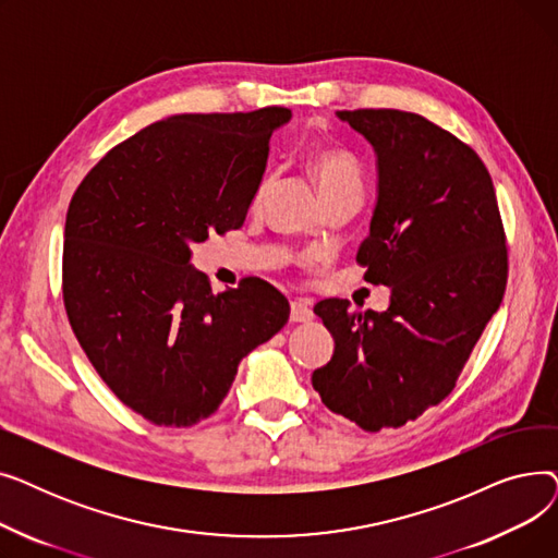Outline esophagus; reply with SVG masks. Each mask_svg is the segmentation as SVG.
Returning a JSON list of instances; mask_svg holds the SVG:
<instances>
[{
    "label": "esophagus",
    "instance_id": "1",
    "mask_svg": "<svg viewBox=\"0 0 558 558\" xmlns=\"http://www.w3.org/2000/svg\"><path fill=\"white\" fill-rule=\"evenodd\" d=\"M312 316H314V312H312V303L310 301H303V299L291 301L289 318L294 320V324H305V320H312Z\"/></svg>",
    "mask_w": 558,
    "mask_h": 558
}]
</instances>
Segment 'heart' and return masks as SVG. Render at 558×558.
Listing matches in <instances>:
<instances>
[{"label": "heart", "instance_id": "heart-1", "mask_svg": "<svg viewBox=\"0 0 558 558\" xmlns=\"http://www.w3.org/2000/svg\"><path fill=\"white\" fill-rule=\"evenodd\" d=\"M312 175L324 198L337 196L341 192H360L364 190V173L360 160L343 149H320L310 160ZM267 183H264L255 196V203L262 201Z\"/></svg>", "mask_w": 558, "mask_h": 558}]
</instances>
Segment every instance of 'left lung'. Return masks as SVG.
<instances>
[{"instance_id": "8db88e82", "label": "left lung", "mask_w": 558, "mask_h": 558, "mask_svg": "<svg viewBox=\"0 0 558 558\" xmlns=\"http://www.w3.org/2000/svg\"><path fill=\"white\" fill-rule=\"evenodd\" d=\"M377 154V205L357 251L387 312L314 305L335 337L312 373L330 412L366 432L402 427L450 396L507 289L505 223L473 146L416 112L339 110Z\"/></svg>"}]
</instances>
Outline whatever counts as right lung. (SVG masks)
<instances>
[{"mask_svg": "<svg viewBox=\"0 0 558 558\" xmlns=\"http://www.w3.org/2000/svg\"><path fill=\"white\" fill-rule=\"evenodd\" d=\"M289 108L173 114L85 173L65 219L63 303L108 389L160 427L215 414L242 357L289 318L259 278L213 294L190 246L242 228Z\"/></svg>", "mask_w": 558, "mask_h": 558, "instance_id": "1", "label": "right lung"}]
</instances>
